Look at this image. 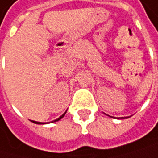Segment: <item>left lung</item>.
<instances>
[{
	"mask_svg": "<svg viewBox=\"0 0 158 158\" xmlns=\"http://www.w3.org/2000/svg\"><path fill=\"white\" fill-rule=\"evenodd\" d=\"M111 117V116H110ZM111 118H115V117H111ZM128 117H121V118H116V119H127Z\"/></svg>",
	"mask_w": 158,
	"mask_h": 158,
	"instance_id": "1",
	"label": "left lung"
}]
</instances>
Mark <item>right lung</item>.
I'll return each instance as SVG.
<instances>
[{"instance_id": "obj_1", "label": "right lung", "mask_w": 158, "mask_h": 158, "mask_svg": "<svg viewBox=\"0 0 158 158\" xmlns=\"http://www.w3.org/2000/svg\"><path fill=\"white\" fill-rule=\"evenodd\" d=\"M66 112H67V111H66ZM66 112H65V113H64V114H63L62 116H60V117L58 118V119H56V120H54V121H53L52 123H54V122H57V121H59V120H61V119H62V118H63V117L65 116V114H66ZM32 122H33V123H36V124H44V123H39V122H35V121H32Z\"/></svg>"}]
</instances>
